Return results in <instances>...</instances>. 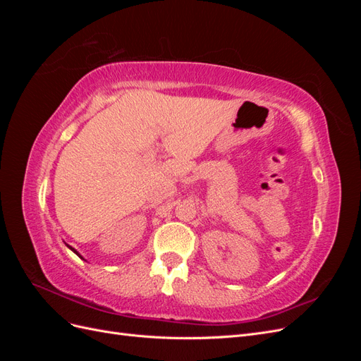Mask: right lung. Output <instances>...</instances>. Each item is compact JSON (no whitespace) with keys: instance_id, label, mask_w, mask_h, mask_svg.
I'll list each match as a JSON object with an SVG mask.
<instances>
[{"instance_id":"obj_1","label":"right lung","mask_w":361,"mask_h":361,"mask_svg":"<svg viewBox=\"0 0 361 361\" xmlns=\"http://www.w3.org/2000/svg\"><path fill=\"white\" fill-rule=\"evenodd\" d=\"M68 247H69V248H71V250H72V251H73V253H75V255H76V256H80V257H81V255H80V253H78V251H76V250H75V248H72V247H71V245H68ZM81 259H82V257H81Z\"/></svg>"}]
</instances>
